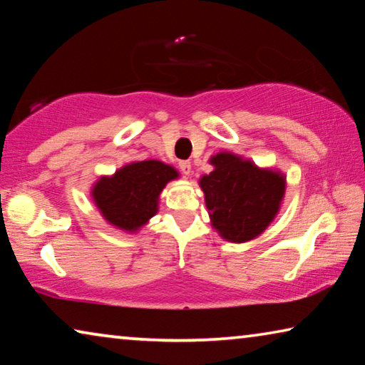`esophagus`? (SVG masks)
<instances>
[{"label": "esophagus", "mask_w": 365, "mask_h": 365, "mask_svg": "<svg viewBox=\"0 0 365 365\" xmlns=\"http://www.w3.org/2000/svg\"><path fill=\"white\" fill-rule=\"evenodd\" d=\"M178 168H180V170L183 172V175H190L191 174V163L190 160H180V163H178Z\"/></svg>", "instance_id": "esophagus-1"}]
</instances>
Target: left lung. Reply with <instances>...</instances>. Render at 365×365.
<instances>
[{
    "mask_svg": "<svg viewBox=\"0 0 365 365\" xmlns=\"http://www.w3.org/2000/svg\"><path fill=\"white\" fill-rule=\"evenodd\" d=\"M212 172L200 177L211 225L230 243H248L279 215L287 191L280 169L261 168L232 151L209 158Z\"/></svg>",
    "mask_w": 365,
    "mask_h": 365,
    "instance_id": "left-lung-1",
    "label": "left lung"
}]
</instances>
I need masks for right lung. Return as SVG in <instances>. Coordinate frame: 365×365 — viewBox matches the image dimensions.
Returning a JSON list of instances; mask_svg holds the SVG:
<instances>
[{
	"instance_id": "obj_1",
	"label": "right lung",
	"mask_w": 365,
	"mask_h": 365,
	"mask_svg": "<svg viewBox=\"0 0 365 365\" xmlns=\"http://www.w3.org/2000/svg\"><path fill=\"white\" fill-rule=\"evenodd\" d=\"M178 177L174 165L163 160H133L114 174L98 178L90 196L106 224L133 235L158 214L160 193Z\"/></svg>"
}]
</instances>
